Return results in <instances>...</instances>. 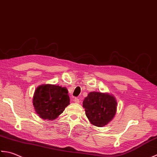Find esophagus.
<instances>
[{
  "mask_svg": "<svg viewBox=\"0 0 157 157\" xmlns=\"http://www.w3.org/2000/svg\"><path fill=\"white\" fill-rule=\"evenodd\" d=\"M74 101L75 102V103L76 104H79L80 103V100H79V99L78 98H75L74 99Z\"/></svg>",
  "mask_w": 157,
  "mask_h": 157,
  "instance_id": "1",
  "label": "esophagus"
}]
</instances>
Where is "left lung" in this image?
<instances>
[{"label":"left lung","instance_id":"obj_1","mask_svg":"<svg viewBox=\"0 0 157 157\" xmlns=\"http://www.w3.org/2000/svg\"><path fill=\"white\" fill-rule=\"evenodd\" d=\"M82 107L91 124L101 127L106 125L114 117L117 101L112 94L94 91L84 99Z\"/></svg>","mask_w":157,"mask_h":157}]
</instances>
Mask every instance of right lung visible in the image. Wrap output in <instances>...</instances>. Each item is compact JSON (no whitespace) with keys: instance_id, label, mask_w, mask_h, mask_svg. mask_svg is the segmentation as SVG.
Masks as SVG:
<instances>
[{"instance_id":"1","label":"right lung","mask_w":157,"mask_h":157,"mask_svg":"<svg viewBox=\"0 0 157 157\" xmlns=\"http://www.w3.org/2000/svg\"><path fill=\"white\" fill-rule=\"evenodd\" d=\"M66 87L44 84L36 87L33 98L35 112L44 120L53 121L59 117L70 104Z\"/></svg>"}]
</instances>
